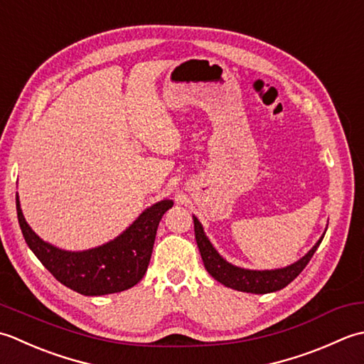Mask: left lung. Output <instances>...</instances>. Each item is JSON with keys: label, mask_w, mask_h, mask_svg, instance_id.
<instances>
[{"label": "left lung", "mask_w": 364, "mask_h": 364, "mask_svg": "<svg viewBox=\"0 0 364 364\" xmlns=\"http://www.w3.org/2000/svg\"><path fill=\"white\" fill-rule=\"evenodd\" d=\"M195 221V237L196 243L201 253L203 262L205 270L218 281V283L225 284L226 287L235 289L240 292H250V294H269L277 292L279 289L286 287L289 283L300 275L301 270L305 269L311 257L316 253V250L321 245L323 235L317 240V243L311 248L308 253L299 261L284 267V269H275V270H248L240 269L225 261L223 257L218 255V251L212 247L210 240L207 239L204 234V228L199 223L196 217H193Z\"/></svg>", "instance_id": "8db88e82"}]
</instances>
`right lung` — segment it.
<instances>
[{
	"mask_svg": "<svg viewBox=\"0 0 364 364\" xmlns=\"http://www.w3.org/2000/svg\"><path fill=\"white\" fill-rule=\"evenodd\" d=\"M17 217L28 247L59 283L81 295L122 292L138 284L151 261L160 220L173 201H163L146 209L125 231L102 247L85 251H65L43 242L21 213L16 196Z\"/></svg>",
	"mask_w": 364,
	"mask_h": 364,
	"instance_id": "right-lung-1",
	"label": "right lung"
}]
</instances>
